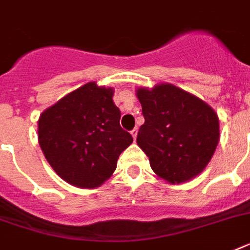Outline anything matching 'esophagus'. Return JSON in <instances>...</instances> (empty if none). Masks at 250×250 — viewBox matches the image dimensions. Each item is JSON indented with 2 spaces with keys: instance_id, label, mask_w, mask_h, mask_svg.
<instances>
[{
  "instance_id": "34e87169",
  "label": "esophagus",
  "mask_w": 250,
  "mask_h": 250,
  "mask_svg": "<svg viewBox=\"0 0 250 250\" xmlns=\"http://www.w3.org/2000/svg\"><path fill=\"white\" fill-rule=\"evenodd\" d=\"M137 132H139V131H137V128H133L132 131H131V135H132V137L135 139V140H136V137H137Z\"/></svg>"
}]
</instances>
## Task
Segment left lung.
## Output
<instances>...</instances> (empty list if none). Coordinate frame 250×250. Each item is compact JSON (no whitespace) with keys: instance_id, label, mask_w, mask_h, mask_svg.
<instances>
[{"instance_id":"1","label":"left lung","mask_w":250,"mask_h":250,"mask_svg":"<svg viewBox=\"0 0 250 250\" xmlns=\"http://www.w3.org/2000/svg\"><path fill=\"white\" fill-rule=\"evenodd\" d=\"M145 123L137 145L152 170L171 184L188 182L211 160L219 141V119L201 98L172 84L137 88Z\"/></svg>"}]
</instances>
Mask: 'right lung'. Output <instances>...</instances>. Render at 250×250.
<instances>
[{"label":"right lung","instance_id":"right-lung-1","mask_svg":"<svg viewBox=\"0 0 250 250\" xmlns=\"http://www.w3.org/2000/svg\"><path fill=\"white\" fill-rule=\"evenodd\" d=\"M113 96V88L90 82L40 115L41 150L57 175L71 186H101L117 168L121 153L132 144V136L119 125L121 111Z\"/></svg>","mask_w":250,"mask_h":250}]
</instances>
